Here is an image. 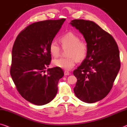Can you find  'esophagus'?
Returning <instances> with one entry per match:
<instances>
[{"label": "esophagus", "instance_id": "esophagus-1", "mask_svg": "<svg viewBox=\"0 0 127 127\" xmlns=\"http://www.w3.org/2000/svg\"><path fill=\"white\" fill-rule=\"evenodd\" d=\"M69 74H69V72H68V71H64V75H69Z\"/></svg>", "mask_w": 127, "mask_h": 127}]
</instances>
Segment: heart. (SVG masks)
I'll use <instances>...</instances> for the list:
<instances>
[{
    "label": "heart",
    "mask_w": 127,
    "mask_h": 127,
    "mask_svg": "<svg viewBox=\"0 0 127 127\" xmlns=\"http://www.w3.org/2000/svg\"><path fill=\"white\" fill-rule=\"evenodd\" d=\"M60 42L63 48H69L66 58H59L53 60V64L65 70H70L75 65L76 60L82 61L87 56L88 45L84 40H81L79 35L69 32L60 37ZM50 53L55 57L59 56L61 48L56 41L53 40L49 44Z\"/></svg>",
    "instance_id": "1"
}]
</instances>
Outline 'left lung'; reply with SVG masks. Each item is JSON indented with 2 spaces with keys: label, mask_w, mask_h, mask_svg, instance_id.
Segmentation results:
<instances>
[{
  "label": "left lung",
  "mask_w": 127,
  "mask_h": 127,
  "mask_svg": "<svg viewBox=\"0 0 127 127\" xmlns=\"http://www.w3.org/2000/svg\"><path fill=\"white\" fill-rule=\"evenodd\" d=\"M70 24L82 34L87 56L73 74L77 78L75 94L84 102L102 99L110 92L120 68V53L113 37L95 22L74 19Z\"/></svg>",
  "instance_id": "left-lung-1"
}]
</instances>
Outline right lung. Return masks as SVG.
<instances>
[{
	"instance_id": "obj_1",
	"label": "right lung",
	"mask_w": 127,
	"mask_h": 127,
	"mask_svg": "<svg viewBox=\"0 0 127 127\" xmlns=\"http://www.w3.org/2000/svg\"><path fill=\"white\" fill-rule=\"evenodd\" d=\"M65 19L33 23L18 35L12 49L10 74L17 90L29 102L43 105L53 100L64 72L59 67L48 68L49 44Z\"/></svg>"
}]
</instances>
